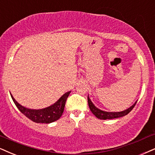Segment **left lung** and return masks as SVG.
I'll return each mask as SVG.
<instances>
[{
    "label": "left lung",
    "instance_id": "8db88e82",
    "mask_svg": "<svg viewBox=\"0 0 155 155\" xmlns=\"http://www.w3.org/2000/svg\"><path fill=\"white\" fill-rule=\"evenodd\" d=\"M87 102H88V106L90 109H91V112L93 113L94 115L96 116L98 118H100V119H113V118H119V117H122V116H124L126 115H127L129 112L131 111V110L133 109L134 107L135 106L137 102L135 103L133 106H131L130 108H129L128 109L124 110V111H121V112H106V111H104V110H101L100 109H98V108H96L93 104L92 103V101H91L88 97H87Z\"/></svg>",
    "mask_w": 155,
    "mask_h": 155
}]
</instances>
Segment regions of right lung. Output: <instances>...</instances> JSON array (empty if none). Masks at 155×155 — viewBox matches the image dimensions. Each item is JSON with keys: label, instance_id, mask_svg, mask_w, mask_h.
I'll return each instance as SVG.
<instances>
[{"label": "right lung", "instance_id": "right-lung-1", "mask_svg": "<svg viewBox=\"0 0 155 155\" xmlns=\"http://www.w3.org/2000/svg\"><path fill=\"white\" fill-rule=\"evenodd\" d=\"M70 93V91L64 93L52 106L39 110L28 109V108H26L24 106H21L13 98L12 95H11L15 105L18 108V109L28 118H29L30 120L35 122V123L49 124L58 120L61 117V116L62 115L67 98H68Z\"/></svg>", "mask_w": 155, "mask_h": 155}]
</instances>
